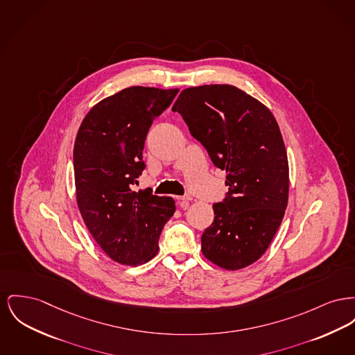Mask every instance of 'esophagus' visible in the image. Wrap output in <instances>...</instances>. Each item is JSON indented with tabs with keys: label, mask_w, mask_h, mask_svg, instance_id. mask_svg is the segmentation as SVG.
<instances>
[{
	"label": "esophagus",
	"mask_w": 355,
	"mask_h": 355,
	"mask_svg": "<svg viewBox=\"0 0 355 355\" xmlns=\"http://www.w3.org/2000/svg\"><path fill=\"white\" fill-rule=\"evenodd\" d=\"M177 200H178L180 208L187 209L189 207V202L191 201V197L190 196H182V197H177Z\"/></svg>",
	"instance_id": "obj_1"
}]
</instances>
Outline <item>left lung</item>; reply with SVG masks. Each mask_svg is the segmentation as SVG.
I'll return each mask as SVG.
<instances>
[{"instance_id":"8db88e82","label":"left lung","mask_w":355,"mask_h":355,"mask_svg":"<svg viewBox=\"0 0 355 355\" xmlns=\"http://www.w3.org/2000/svg\"><path fill=\"white\" fill-rule=\"evenodd\" d=\"M227 173V198L213 204L214 220L201 237L202 254L237 271L271 244L288 204V158L270 108L230 84L184 89L171 108Z\"/></svg>"}]
</instances>
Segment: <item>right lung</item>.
Masks as SVG:
<instances>
[{
  "label": "right lung",
  "instance_id": "obj_1",
  "mask_svg": "<svg viewBox=\"0 0 355 355\" xmlns=\"http://www.w3.org/2000/svg\"><path fill=\"white\" fill-rule=\"evenodd\" d=\"M178 88L134 85L94 105L73 146L76 202L87 230L105 254L137 267L158 253L164 225L175 211L171 197L131 185L145 168L147 131Z\"/></svg>",
  "mask_w": 355,
  "mask_h": 355
}]
</instances>
